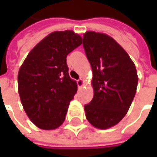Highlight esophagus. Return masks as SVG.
<instances>
[{
    "instance_id": "obj_1",
    "label": "esophagus",
    "mask_w": 157,
    "mask_h": 157,
    "mask_svg": "<svg viewBox=\"0 0 157 157\" xmlns=\"http://www.w3.org/2000/svg\"><path fill=\"white\" fill-rule=\"evenodd\" d=\"M85 84V82H84V80L83 79H79L78 81H77V86H78L79 87H82Z\"/></svg>"
}]
</instances>
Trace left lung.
Instances as JSON below:
<instances>
[{"label": "left lung", "instance_id": "left-lung-1", "mask_svg": "<svg viewBox=\"0 0 157 157\" xmlns=\"http://www.w3.org/2000/svg\"><path fill=\"white\" fill-rule=\"evenodd\" d=\"M83 47L92 71L93 98L85 105L86 118L95 128L106 129L124 118L138 84L136 68L129 55L106 33L87 31Z\"/></svg>", "mask_w": 157, "mask_h": 157}]
</instances>
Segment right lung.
Segmentation results:
<instances>
[{"label":"right lung","instance_id":"obj_1","mask_svg":"<svg viewBox=\"0 0 157 157\" xmlns=\"http://www.w3.org/2000/svg\"><path fill=\"white\" fill-rule=\"evenodd\" d=\"M82 44L72 30L55 31L29 52L19 69L18 93L23 109L38 128L50 130L64 123L77 92L68 73L66 56Z\"/></svg>","mask_w":157,"mask_h":157}]
</instances>
